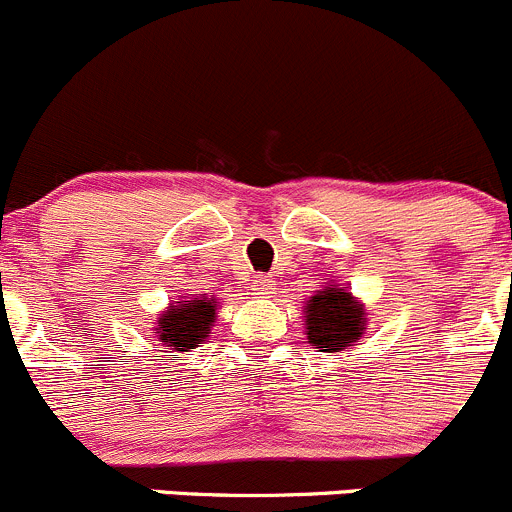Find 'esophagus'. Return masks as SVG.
<instances>
[{"mask_svg": "<svg viewBox=\"0 0 512 512\" xmlns=\"http://www.w3.org/2000/svg\"><path fill=\"white\" fill-rule=\"evenodd\" d=\"M252 290H255V295H272L275 280H272L270 275H257L255 280H252Z\"/></svg>", "mask_w": 512, "mask_h": 512, "instance_id": "esophagus-1", "label": "esophagus"}]
</instances>
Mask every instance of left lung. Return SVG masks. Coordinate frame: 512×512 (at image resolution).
<instances>
[{"instance_id":"obj_1","label":"left lung","mask_w":512,"mask_h":512,"mask_svg":"<svg viewBox=\"0 0 512 512\" xmlns=\"http://www.w3.org/2000/svg\"><path fill=\"white\" fill-rule=\"evenodd\" d=\"M367 312L355 297L337 285L317 290L305 305L307 342L320 352L350 350L367 330Z\"/></svg>"}]
</instances>
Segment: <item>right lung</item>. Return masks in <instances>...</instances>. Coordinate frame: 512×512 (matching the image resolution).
<instances>
[{
	"mask_svg": "<svg viewBox=\"0 0 512 512\" xmlns=\"http://www.w3.org/2000/svg\"><path fill=\"white\" fill-rule=\"evenodd\" d=\"M217 317V305L212 297H190L172 302L157 317V340L175 352H190L210 337V327Z\"/></svg>",
	"mask_w": 512,
	"mask_h": 512,
	"instance_id": "right-lung-1",
	"label": "right lung"
}]
</instances>
